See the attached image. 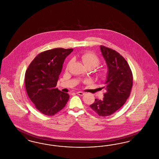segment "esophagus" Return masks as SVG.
<instances>
[{
	"label": "esophagus",
	"instance_id": "34e87169",
	"mask_svg": "<svg viewBox=\"0 0 159 159\" xmlns=\"http://www.w3.org/2000/svg\"><path fill=\"white\" fill-rule=\"evenodd\" d=\"M76 93L77 95H79L80 96L84 95V93L82 92H77Z\"/></svg>",
	"mask_w": 159,
	"mask_h": 159
}]
</instances>
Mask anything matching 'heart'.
I'll return each mask as SVG.
<instances>
[{
    "label": "heart",
    "mask_w": 159,
    "mask_h": 159,
    "mask_svg": "<svg viewBox=\"0 0 159 159\" xmlns=\"http://www.w3.org/2000/svg\"><path fill=\"white\" fill-rule=\"evenodd\" d=\"M80 58L82 60V61L83 63L84 64V65L87 67V68H91V69H94L97 66H99V64L100 63V60L98 57L96 56L95 54H94L92 52H84L83 54H82ZM71 63V61L70 60L68 63L67 64V67L66 69H68L69 66H70V64ZM103 71H100V75L101 76L103 75Z\"/></svg>",
    "instance_id": "1"
}]
</instances>
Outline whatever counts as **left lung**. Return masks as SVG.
I'll return each instance as SVG.
<instances>
[{"instance_id":"1","label":"left lung","mask_w":159,"mask_h":159,"mask_svg":"<svg viewBox=\"0 0 159 159\" xmlns=\"http://www.w3.org/2000/svg\"><path fill=\"white\" fill-rule=\"evenodd\" d=\"M102 56L108 66L105 89L107 92L102 100L95 99L90 108L99 116L114 114L127 101L133 86V74L130 67L120 54L103 45L100 46Z\"/></svg>"}]
</instances>
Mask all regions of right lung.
I'll return each mask as SVG.
<instances>
[{
	"label": "right lung",
	"instance_id": "obj_1",
	"mask_svg": "<svg viewBox=\"0 0 159 159\" xmlns=\"http://www.w3.org/2000/svg\"><path fill=\"white\" fill-rule=\"evenodd\" d=\"M73 49L54 48L39 54L26 71L27 94L35 108L52 116L63 109L70 96L56 88L64 61Z\"/></svg>",
	"mask_w": 159,
	"mask_h": 159
}]
</instances>
